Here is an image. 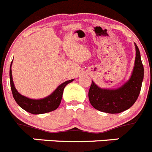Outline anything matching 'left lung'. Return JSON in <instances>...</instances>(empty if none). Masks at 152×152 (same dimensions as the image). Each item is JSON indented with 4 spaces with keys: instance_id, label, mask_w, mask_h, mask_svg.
<instances>
[{
    "instance_id": "8db88e82",
    "label": "left lung",
    "mask_w": 152,
    "mask_h": 152,
    "mask_svg": "<svg viewBox=\"0 0 152 152\" xmlns=\"http://www.w3.org/2000/svg\"><path fill=\"white\" fill-rule=\"evenodd\" d=\"M136 47V59L130 78L116 90L99 87L92 81L88 93L92 106L102 112L118 114L130 108L138 99L144 77V68L141 60L140 50Z\"/></svg>"
}]
</instances>
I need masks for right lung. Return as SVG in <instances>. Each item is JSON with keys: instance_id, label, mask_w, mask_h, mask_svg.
Segmentation results:
<instances>
[{"instance_id": "right-lung-1", "label": "right lung", "mask_w": 152, "mask_h": 152, "mask_svg": "<svg viewBox=\"0 0 152 152\" xmlns=\"http://www.w3.org/2000/svg\"><path fill=\"white\" fill-rule=\"evenodd\" d=\"M12 62L10 64V69L11 90H12V96H13L15 101L21 108L31 114L40 115V114L47 113L50 111H54L59 106L61 100H62L64 88L68 83H71L72 80H74V79L67 80V81L62 83L56 89L55 91L52 94L45 98L41 99H29L28 97L21 95L20 93H18L17 90L15 87L14 83L12 81V71H11Z\"/></svg>"}]
</instances>
